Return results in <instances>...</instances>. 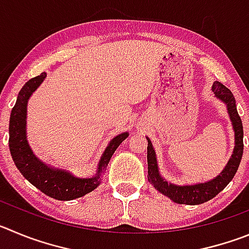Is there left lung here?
Returning a JSON list of instances; mask_svg holds the SVG:
<instances>
[{"label":"left lung","instance_id":"8db88e82","mask_svg":"<svg viewBox=\"0 0 249 249\" xmlns=\"http://www.w3.org/2000/svg\"><path fill=\"white\" fill-rule=\"evenodd\" d=\"M213 90L215 93L216 98L224 102L226 104L227 113L230 115V119L232 122V127L234 131V148L231 155V159L227 162L226 167L222 169L221 173L215 177L213 179L205 183H199V184L192 185H177L168 183L159 171V164H157L156 152L152 147V142L147 139V166H148V182L155 187V189L159 190L161 194L168 196L171 200L177 204H185V205H199L205 201H209L213 196L219 194L221 190L225 189L227 184L234 177L238 166L241 163L243 155V126L242 120H241L238 111L236 107V99L233 94L227 87H225L222 83L216 81L213 85Z\"/></svg>","mask_w":249,"mask_h":249}]
</instances>
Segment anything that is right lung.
<instances>
[{
  "mask_svg": "<svg viewBox=\"0 0 249 249\" xmlns=\"http://www.w3.org/2000/svg\"><path fill=\"white\" fill-rule=\"evenodd\" d=\"M46 73L28 81L19 90L15 107L9 118V151L17 168L23 177L40 192L56 200H73L81 198L96 189L102 183V176L106 172L120 143L129 136V132H123L111 139L99 160L97 173L90 178L75 177L70 172L48 166L33 153L27 140V104L34 90L41 85Z\"/></svg>",
  "mask_w": 249,
  "mask_h": 249,
  "instance_id": "1",
  "label": "right lung"
}]
</instances>
